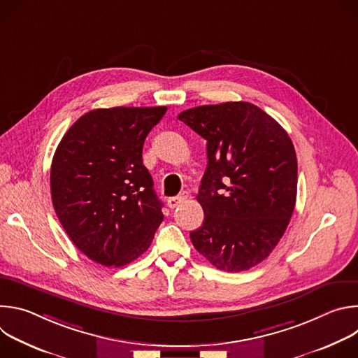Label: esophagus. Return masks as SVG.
Masks as SVG:
<instances>
[{
    "label": "esophagus",
    "instance_id": "1",
    "mask_svg": "<svg viewBox=\"0 0 358 358\" xmlns=\"http://www.w3.org/2000/svg\"><path fill=\"white\" fill-rule=\"evenodd\" d=\"M187 199V195L185 194H182V195H178V196H171V198H169L167 199V206L171 208V210H174V208H177L181 202H184Z\"/></svg>",
    "mask_w": 358,
    "mask_h": 358
}]
</instances>
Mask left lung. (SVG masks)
<instances>
[{
    "label": "left lung",
    "instance_id": "obj_1",
    "mask_svg": "<svg viewBox=\"0 0 358 358\" xmlns=\"http://www.w3.org/2000/svg\"><path fill=\"white\" fill-rule=\"evenodd\" d=\"M178 119L207 140L208 166L196 195L206 218L191 231V242L215 268L248 271L269 257L293 214V143L248 101L192 108Z\"/></svg>",
    "mask_w": 358,
    "mask_h": 358
}]
</instances>
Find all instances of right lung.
Returning a JSON list of instances; mask_svg holds the SVG:
<instances>
[{
  "label": "right lung",
  "instance_id": "right-lung-1",
  "mask_svg": "<svg viewBox=\"0 0 358 358\" xmlns=\"http://www.w3.org/2000/svg\"><path fill=\"white\" fill-rule=\"evenodd\" d=\"M166 106L94 109L62 137L50 166L55 213L75 246L103 266L144 253L164 215L143 144Z\"/></svg>",
  "mask_w": 358,
  "mask_h": 358
}]
</instances>
